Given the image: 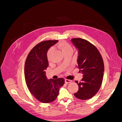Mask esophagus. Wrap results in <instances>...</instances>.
<instances>
[{
	"label": "esophagus",
	"instance_id": "1",
	"mask_svg": "<svg viewBox=\"0 0 122 122\" xmlns=\"http://www.w3.org/2000/svg\"><path fill=\"white\" fill-rule=\"evenodd\" d=\"M65 83H66L67 84V83H68L71 82L72 81H71V80H68V79H65Z\"/></svg>",
	"mask_w": 122,
	"mask_h": 122
}]
</instances>
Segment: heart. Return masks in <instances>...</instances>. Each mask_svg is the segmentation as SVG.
Listing matches in <instances>:
<instances>
[{
    "label": "heart",
    "mask_w": 122,
    "mask_h": 122,
    "mask_svg": "<svg viewBox=\"0 0 122 122\" xmlns=\"http://www.w3.org/2000/svg\"><path fill=\"white\" fill-rule=\"evenodd\" d=\"M57 47L63 52L65 55L67 53H72L73 51V49L71 46V45L66 41H61L59 42L57 44ZM53 50V48H51L50 49H49V50L47 51V57L48 60L50 59V57Z\"/></svg>",
    "instance_id": "1"
}]
</instances>
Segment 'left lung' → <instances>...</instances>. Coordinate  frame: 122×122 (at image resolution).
Segmentation results:
<instances>
[{
  "mask_svg": "<svg viewBox=\"0 0 122 122\" xmlns=\"http://www.w3.org/2000/svg\"><path fill=\"white\" fill-rule=\"evenodd\" d=\"M78 51V68L83 74L81 81L76 82L79 90L74 96L81 99H88L99 91L104 71V62L97 49L88 41L81 38L71 40Z\"/></svg>",
  "mask_w": 122,
  "mask_h": 122,
  "instance_id": "1",
  "label": "left lung"
}]
</instances>
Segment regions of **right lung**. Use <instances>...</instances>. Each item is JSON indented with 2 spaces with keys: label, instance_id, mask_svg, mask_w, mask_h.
I'll return each instance as SVG.
<instances>
[{
  "label": "right lung",
  "instance_id": "obj_1",
  "mask_svg": "<svg viewBox=\"0 0 122 122\" xmlns=\"http://www.w3.org/2000/svg\"><path fill=\"white\" fill-rule=\"evenodd\" d=\"M58 41L41 42L30 51L25 62V77L27 88L37 100L44 103L54 101L65 83L63 78L48 80L45 75V70L49 66L47 51Z\"/></svg>",
  "mask_w": 122,
  "mask_h": 122
}]
</instances>
